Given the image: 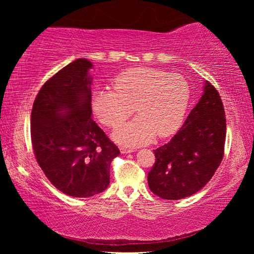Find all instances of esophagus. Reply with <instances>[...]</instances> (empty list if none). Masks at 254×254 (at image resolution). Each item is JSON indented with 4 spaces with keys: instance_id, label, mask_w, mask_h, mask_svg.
<instances>
[{
    "instance_id": "esophagus-1",
    "label": "esophagus",
    "mask_w": 254,
    "mask_h": 254,
    "mask_svg": "<svg viewBox=\"0 0 254 254\" xmlns=\"http://www.w3.org/2000/svg\"><path fill=\"white\" fill-rule=\"evenodd\" d=\"M120 150H121V153H123V154L134 152V149H130V148H121Z\"/></svg>"
}]
</instances>
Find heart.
Instances as JSON below:
<instances>
[{
	"instance_id": "b5f03b06",
	"label": "heart",
	"mask_w": 254,
	"mask_h": 254,
	"mask_svg": "<svg viewBox=\"0 0 254 254\" xmlns=\"http://www.w3.org/2000/svg\"><path fill=\"white\" fill-rule=\"evenodd\" d=\"M112 89H96L92 95V109L96 119L109 127H117L130 118H136L112 133L115 142L126 147H140L154 136L167 137L183 124L190 87L179 74L161 69L135 67L115 77Z\"/></svg>"
}]
</instances>
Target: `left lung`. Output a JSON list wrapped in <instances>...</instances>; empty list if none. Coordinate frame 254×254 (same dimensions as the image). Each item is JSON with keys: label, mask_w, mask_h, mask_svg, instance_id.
Segmentation results:
<instances>
[{"label": "left lung", "mask_w": 254, "mask_h": 254, "mask_svg": "<svg viewBox=\"0 0 254 254\" xmlns=\"http://www.w3.org/2000/svg\"><path fill=\"white\" fill-rule=\"evenodd\" d=\"M225 136L220 94L206 80L198 103L177 134L153 150L156 162L148 174L151 191L163 199L177 200L200 190L220 166Z\"/></svg>", "instance_id": "obj_1"}]
</instances>
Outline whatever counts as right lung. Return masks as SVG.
Segmentation results:
<instances>
[{
  "label": "right lung",
  "mask_w": 254,
  "mask_h": 254,
  "mask_svg": "<svg viewBox=\"0 0 254 254\" xmlns=\"http://www.w3.org/2000/svg\"><path fill=\"white\" fill-rule=\"evenodd\" d=\"M93 64L76 59L46 81L31 113V140L46 177L64 194L86 198L110 185L119 148L92 119Z\"/></svg>",
  "instance_id": "right-lung-1"
}]
</instances>
